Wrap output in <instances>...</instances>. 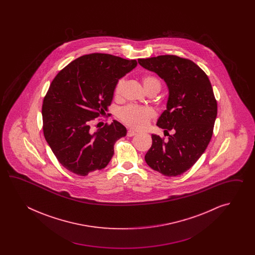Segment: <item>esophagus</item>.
<instances>
[{
  "mask_svg": "<svg viewBox=\"0 0 255 255\" xmlns=\"http://www.w3.org/2000/svg\"><path fill=\"white\" fill-rule=\"evenodd\" d=\"M136 135V133H135V131H133V130H128V134H127V135L128 136H129V137H131V136H133V135Z\"/></svg>",
  "mask_w": 255,
  "mask_h": 255,
  "instance_id": "obj_1",
  "label": "esophagus"
}]
</instances>
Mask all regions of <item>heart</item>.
<instances>
[{"label":"heart","instance_id":"b5f03b06","mask_svg":"<svg viewBox=\"0 0 255 255\" xmlns=\"http://www.w3.org/2000/svg\"><path fill=\"white\" fill-rule=\"evenodd\" d=\"M126 84L125 77L120 78L116 85L115 88V95L120 97L122 93ZM143 85L145 89L149 87H157L160 89V82L157 77L153 76H146L143 78ZM155 111L149 108H141L136 106H128L125 109L120 110V120H122L125 124L135 129H143L145 128L148 122L155 117Z\"/></svg>","mask_w":255,"mask_h":255}]
</instances>
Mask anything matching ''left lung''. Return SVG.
I'll return each mask as SVG.
<instances>
[{
  "mask_svg": "<svg viewBox=\"0 0 255 255\" xmlns=\"http://www.w3.org/2000/svg\"><path fill=\"white\" fill-rule=\"evenodd\" d=\"M137 61L166 83L167 109L159 117L157 126L165 132H174L167 141L152 134V146L145 160L152 169L164 176H179L195 164L212 138L217 117L212 84L200 66L177 55Z\"/></svg>",
  "mask_w": 255,
  "mask_h": 255,
  "instance_id": "obj_1",
  "label": "left lung"
}]
</instances>
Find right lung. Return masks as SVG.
<instances>
[{
    "label": "right lung",
    "mask_w": 255,
    "mask_h": 255,
    "mask_svg": "<svg viewBox=\"0 0 255 255\" xmlns=\"http://www.w3.org/2000/svg\"><path fill=\"white\" fill-rule=\"evenodd\" d=\"M135 60L112 54H87L60 71L43 99V135L62 166L87 176L108 166L116 141L127 135L117 120L93 132L90 126L106 115L118 81L133 70Z\"/></svg>",
    "instance_id": "add662e5"
}]
</instances>
